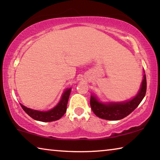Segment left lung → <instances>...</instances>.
Segmentation results:
<instances>
[{
	"label": "left lung",
	"instance_id": "obj_1",
	"mask_svg": "<svg viewBox=\"0 0 160 160\" xmlns=\"http://www.w3.org/2000/svg\"><path fill=\"white\" fill-rule=\"evenodd\" d=\"M143 79L138 93L132 98L123 102H102L94 94H91L90 106L98 117L109 121H117L125 118L136 109L144 98L147 90L145 70Z\"/></svg>",
	"mask_w": 160,
	"mask_h": 160
}]
</instances>
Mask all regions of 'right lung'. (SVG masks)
<instances>
[{
    "instance_id": "obj_1",
    "label": "right lung",
    "mask_w": 160,
    "mask_h": 160,
    "mask_svg": "<svg viewBox=\"0 0 160 160\" xmlns=\"http://www.w3.org/2000/svg\"><path fill=\"white\" fill-rule=\"evenodd\" d=\"M72 88H66L62 94L60 101L55 107L48 111H39L30 109L21 104L23 110L28 114L36 121H42V122H50L60 119L63 116L67 109V104L68 101L70 92Z\"/></svg>"
}]
</instances>
